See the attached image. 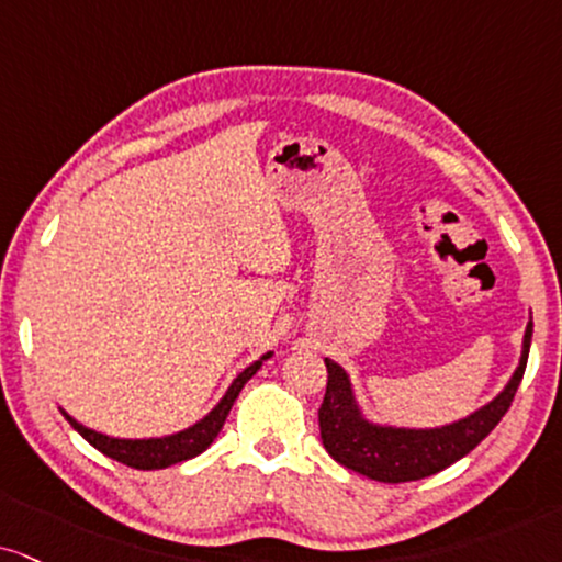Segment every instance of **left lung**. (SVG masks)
Listing matches in <instances>:
<instances>
[{"mask_svg":"<svg viewBox=\"0 0 562 562\" xmlns=\"http://www.w3.org/2000/svg\"><path fill=\"white\" fill-rule=\"evenodd\" d=\"M531 328L535 323L526 325L521 359H518L514 378L490 404L459 422L429 429L375 425V422L364 419L346 370L334 359H325L328 385H325V398L317 412L325 450L341 467L375 482H414L442 472L450 463L472 453L510 408V401L521 385L526 359H529Z\"/></svg>","mask_w":562,"mask_h":562,"instance_id":"8db88e82","label":"left lung"}]
</instances>
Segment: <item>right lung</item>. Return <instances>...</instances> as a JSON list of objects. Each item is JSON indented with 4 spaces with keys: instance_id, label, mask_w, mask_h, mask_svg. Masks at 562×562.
Returning <instances> with one entry per match:
<instances>
[{
    "instance_id": "1",
    "label": "right lung",
    "mask_w": 562,
    "mask_h": 562,
    "mask_svg": "<svg viewBox=\"0 0 562 562\" xmlns=\"http://www.w3.org/2000/svg\"><path fill=\"white\" fill-rule=\"evenodd\" d=\"M268 357H270V351H268V355H262L258 362L249 364L247 370H241L239 375L234 378V383L228 385L224 398H221L218 404L213 406L203 419L195 422L192 427L182 429V432L164 435V438H148V440L109 438V435L82 427L80 422L69 417L67 412H61V414H65L69 425L78 429V432L90 442V446L99 448L103 456H109V459L124 463V467L143 469V472H150V469L175 467V463H179V461L195 459V456L203 453V450L211 446L213 440H216V435L221 432V427H224V422L228 417V412H232V406H234V401H237L239 391L245 387L247 380L260 370V364L266 362Z\"/></svg>"
}]
</instances>
